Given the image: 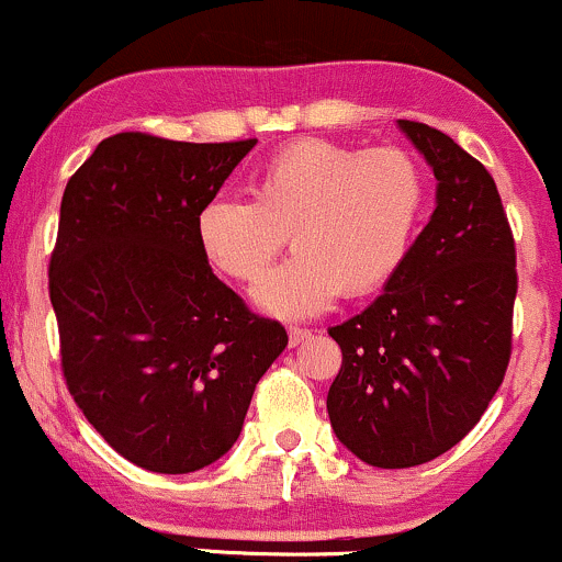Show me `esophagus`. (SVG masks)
Wrapping results in <instances>:
<instances>
[{
	"mask_svg": "<svg viewBox=\"0 0 562 562\" xmlns=\"http://www.w3.org/2000/svg\"><path fill=\"white\" fill-rule=\"evenodd\" d=\"M310 336L312 330L306 328H288V341H291V347H299V344H304Z\"/></svg>",
	"mask_w": 562,
	"mask_h": 562,
	"instance_id": "1",
	"label": "esophagus"
}]
</instances>
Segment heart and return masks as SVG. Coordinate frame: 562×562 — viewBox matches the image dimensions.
<instances>
[{
	"instance_id": "b5f03b06",
	"label": "heart",
	"mask_w": 562,
	"mask_h": 562,
	"mask_svg": "<svg viewBox=\"0 0 562 562\" xmlns=\"http://www.w3.org/2000/svg\"><path fill=\"white\" fill-rule=\"evenodd\" d=\"M427 205L422 165L403 149L295 140L258 172L256 200L215 194L196 215L202 250L224 274L256 282L285 248L295 256L256 285L277 317H314L341 293L368 295L397 274Z\"/></svg>"
}]
</instances>
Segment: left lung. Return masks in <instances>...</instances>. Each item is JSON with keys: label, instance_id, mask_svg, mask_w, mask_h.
I'll list each match as a JSON object with an SVG mask.
<instances>
[{"label": "left lung", "instance_id": "obj_1", "mask_svg": "<svg viewBox=\"0 0 562 562\" xmlns=\"http://www.w3.org/2000/svg\"><path fill=\"white\" fill-rule=\"evenodd\" d=\"M437 178L435 213L384 293L328 333L341 371L330 427L381 470L427 464L480 422L512 355L515 239L491 172L424 122L400 120Z\"/></svg>", "mask_w": 562, "mask_h": 562}]
</instances>
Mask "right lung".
<instances>
[{"label": "right lung", "instance_id": "add662e5", "mask_svg": "<svg viewBox=\"0 0 562 562\" xmlns=\"http://www.w3.org/2000/svg\"><path fill=\"white\" fill-rule=\"evenodd\" d=\"M256 146L149 133L101 140L69 178L50 256L74 403L133 464L187 474L237 442L258 379L288 347L213 274L196 215Z\"/></svg>", "mask_w": 562, "mask_h": 562}]
</instances>
